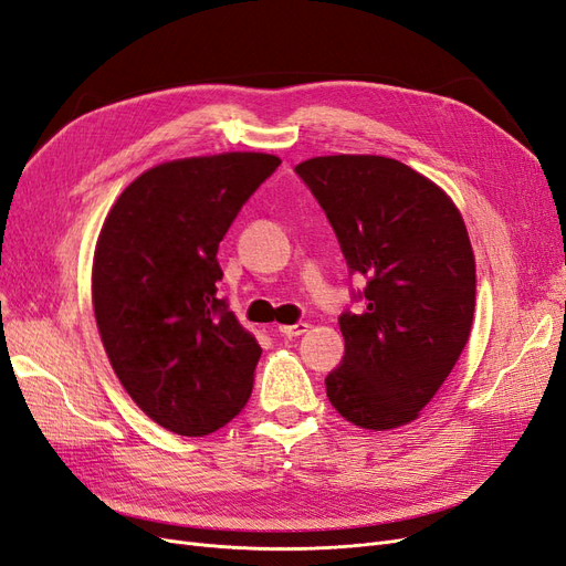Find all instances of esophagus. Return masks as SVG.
Masks as SVG:
<instances>
[{
	"mask_svg": "<svg viewBox=\"0 0 566 566\" xmlns=\"http://www.w3.org/2000/svg\"><path fill=\"white\" fill-rule=\"evenodd\" d=\"M310 331V323H295V325H279V333L285 337H297Z\"/></svg>",
	"mask_w": 566,
	"mask_h": 566,
	"instance_id": "obj_1",
	"label": "esophagus"
}]
</instances>
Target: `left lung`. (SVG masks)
<instances>
[{"instance_id": "8db88e82", "label": "left lung", "mask_w": 566, "mask_h": 566, "mask_svg": "<svg viewBox=\"0 0 566 566\" xmlns=\"http://www.w3.org/2000/svg\"><path fill=\"white\" fill-rule=\"evenodd\" d=\"M328 214L361 314H342L345 358L325 391L361 430L413 422L465 349L476 295L460 210L432 179L385 156H318L295 167Z\"/></svg>"}]
</instances>
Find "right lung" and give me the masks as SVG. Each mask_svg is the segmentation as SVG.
Segmentation results:
<instances>
[{
  "label": "right lung",
  "instance_id": "add662e5",
  "mask_svg": "<svg viewBox=\"0 0 566 566\" xmlns=\"http://www.w3.org/2000/svg\"><path fill=\"white\" fill-rule=\"evenodd\" d=\"M281 158L233 150L160 163L113 202L92 264L101 342L134 403L165 430L205 437L245 408L262 356L217 297V250Z\"/></svg>",
  "mask_w": 566,
  "mask_h": 566
}]
</instances>
